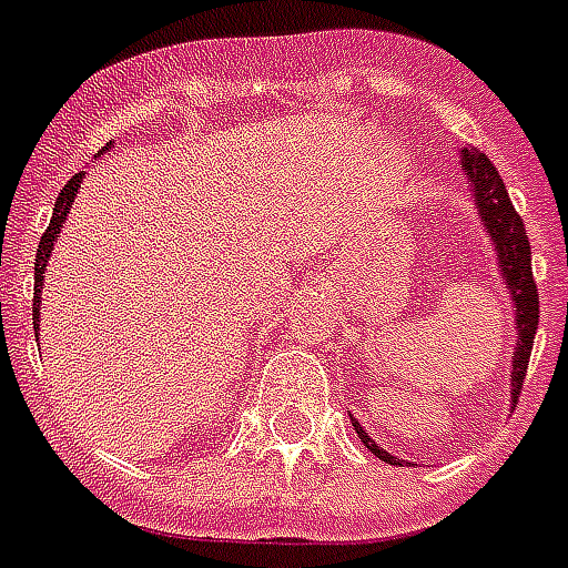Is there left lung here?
Returning <instances> with one entry per match:
<instances>
[{
	"label": "left lung",
	"mask_w": 568,
	"mask_h": 568,
	"mask_svg": "<svg viewBox=\"0 0 568 568\" xmlns=\"http://www.w3.org/2000/svg\"><path fill=\"white\" fill-rule=\"evenodd\" d=\"M459 162H463V173L468 176L471 194H475V205L480 221H484L486 232L495 244L498 253V267H501V280L507 285V294L513 301V312H516V347H513V372H510V395L513 400H519V388L525 386V374H528L530 347H534V336L539 327V294L537 283H534V271H530V241L525 232L519 212L513 209L510 194L504 189L501 176L495 171V164L486 159L477 146H459ZM354 430L359 433V439L365 442V448L372 450L374 457L392 466H404V459H397L395 454L383 450L374 439H368V433L359 427L356 418Z\"/></svg>",
	"instance_id": "8db88e82"
}]
</instances>
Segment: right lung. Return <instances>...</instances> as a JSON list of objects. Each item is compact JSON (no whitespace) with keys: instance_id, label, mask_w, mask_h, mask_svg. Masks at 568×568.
<instances>
[{"instance_id":"right-lung-1","label":"right lung","mask_w":568,"mask_h":568,"mask_svg":"<svg viewBox=\"0 0 568 568\" xmlns=\"http://www.w3.org/2000/svg\"><path fill=\"white\" fill-rule=\"evenodd\" d=\"M109 150V146H105ZM82 173H75L73 180L67 182L64 189H61V194H58L55 200V209H52V221H49L47 232L40 235V244H38V256H34V303H31V321H34V333H38V318H40V288H43V271H47V258L49 253H52V247H55L58 241V232H61V226H64L67 214H70V209H73V200L75 194H79V189H82Z\"/></svg>"}]
</instances>
